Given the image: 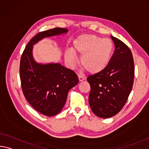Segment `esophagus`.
Masks as SVG:
<instances>
[{
  "instance_id": "obj_1",
  "label": "esophagus",
  "mask_w": 149,
  "mask_h": 149,
  "mask_svg": "<svg viewBox=\"0 0 149 149\" xmlns=\"http://www.w3.org/2000/svg\"><path fill=\"white\" fill-rule=\"evenodd\" d=\"M78 79H79V81H84V80L85 79L84 77L81 76V75H78Z\"/></svg>"
}]
</instances>
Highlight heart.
I'll return each instance as SVG.
<instances>
[{
  "mask_svg": "<svg viewBox=\"0 0 149 149\" xmlns=\"http://www.w3.org/2000/svg\"><path fill=\"white\" fill-rule=\"evenodd\" d=\"M113 51V44L109 39H103L93 34H84L73 42L70 50L65 52V60L70 66L76 63L74 54L80 56L81 68L89 74L103 72L109 63Z\"/></svg>",
  "mask_w": 149,
  "mask_h": 149,
  "instance_id": "b5f03b06",
  "label": "heart"
}]
</instances>
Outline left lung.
Masks as SVG:
<instances>
[{
    "label": "left lung",
    "instance_id": "1",
    "mask_svg": "<svg viewBox=\"0 0 149 149\" xmlns=\"http://www.w3.org/2000/svg\"><path fill=\"white\" fill-rule=\"evenodd\" d=\"M115 44L114 54L105 69L89 75L91 86L89 103L94 114L101 118L117 115L125 104L133 85L134 67L133 55L127 45L111 36Z\"/></svg>",
    "mask_w": 149,
    "mask_h": 149
}]
</instances>
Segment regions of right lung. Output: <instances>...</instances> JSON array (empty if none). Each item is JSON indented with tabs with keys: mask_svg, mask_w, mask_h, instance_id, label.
<instances>
[{
	"mask_svg": "<svg viewBox=\"0 0 149 149\" xmlns=\"http://www.w3.org/2000/svg\"><path fill=\"white\" fill-rule=\"evenodd\" d=\"M66 28H55L39 32L30 40L20 59V77L24 95L35 109L46 116L58 114L68 92L78 84L74 71L59 63H40L33 57V46L45 38L66 34Z\"/></svg>",
	"mask_w": 149,
	"mask_h": 149,
	"instance_id": "add662e5",
	"label": "right lung"
}]
</instances>
